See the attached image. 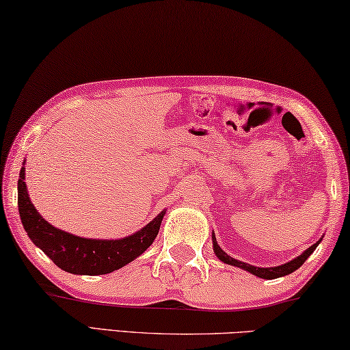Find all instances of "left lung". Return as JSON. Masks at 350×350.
Masks as SVG:
<instances>
[{"instance_id": "obj_1", "label": "left lung", "mask_w": 350, "mask_h": 350, "mask_svg": "<svg viewBox=\"0 0 350 350\" xmlns=\"http://www.w3.org/2000/svg\"><path fill=\"white\" fill-rule=\"evenodd\" d=\"M212 241H213V252L223 263L230 265V266H237V268H240V269H245V271H247V273L260 277V279L273 280V279H277V277H284V275L295 273L296 269L301 268V266L305 263V260H307L310 255L313 254L314 249L319 246V243L323 241V238H321L319 241H316L314 245H312L308 249H305V251L301 255H297L296 258H293V260H290V262H286L284 265L271 266V268H260V266H252L249 263L240 262V260H237L234 257H230L229 254H226L223 249L219 247L218 241H216V238H215V234H212Z\"/></svg>"}]
</instances>
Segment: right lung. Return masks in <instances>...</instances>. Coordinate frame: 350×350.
<instances>
[{
    "label": "right lung",
    "mask_w": 350,
    "mask_h": 350,
    "mask_svg": "<svg viewBox=\"0 0 350 350\" xmlns=\"http://www.w3.org/2000/svg\"><path fill=\"white\" fill-rule=\"evenodd\" d=\"M25 163L18 179V212L27 237L60 269L79 275H101L123 268L152 245L166 213L162 210L135 234L118 240H96L77 237L49 224L31 202L25 182Z\"/></svg>",
    "instance_id": "right-lung-1"
}]
</instances>
